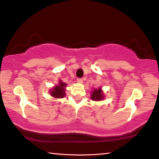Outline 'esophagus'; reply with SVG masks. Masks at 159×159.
I'll list each match as a JSON object with an SVG mask.
<instances>
[{
    "label": "esophagus",
    "instance_id": "1",
    "mask_svg": "<svg viewBox=\"0 0 159 159\" xmlns=\"http://www.w3.org/2000/svg\"><path fill=\"white\" fill-rule=\"evenodd\" d=\"M77 82H79L80 83H82L83 82V79H81V78H79V79H77Z\"/></svg>",
    "mask_w": 159,
    "mask_h": 159
}]
</instances>
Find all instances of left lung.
I'll use <instances>...</instances> for the list:
<instances>
[{
    "label": "left lung",
    "instance_id": "8db88e82",
    "mask_svg": "<svg viewBox=\"0 0 159 159\" xmlns=\"http://www.w3.org/2000/svg\"><path fill=\"white\" fill-rule=\"evenodd\" d=\"M91 99L94 101H99L103 99V95L101 89H94L93 93L91 94Z\"/></svg>",
    "mask_w": 159,
    "mask_h": 159
}]
</instances>
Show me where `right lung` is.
I'll return each instance as SVG.
<instances>
[{
    "mask_svg": "<svg viewBox=\"0 0 159 159\" xmlns=\"http://www.w3.org/2000/svg\"><path fill=\"white\" fill-rule=\"evenodd\" d=\"M66 83L60 81L59 85H56L52 90L50 92L52 96L56 98H62L65 96V88L66 87Z\"/></svg>",
    "mask_w": 159,
    "mask_h": 159,
    "instance_id": "add662e5",
    "label": "right lung"
}]
</instances>
